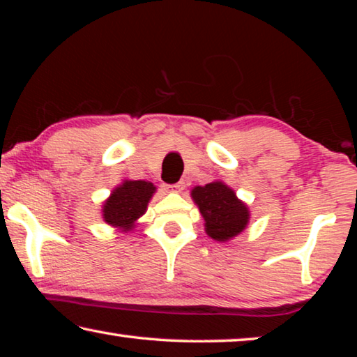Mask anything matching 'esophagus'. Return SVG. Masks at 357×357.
I'll list each match as a JSON object with an SVG mask.
<instances>
[{
    "label": "esophagus",
    "mask_w": 357,
    "mask_h": 357,
    "mask_svg": "<svg viewBox=\"0 0 357 357\" xmlns=\"http://www.w3.org/2000/svg\"><path fill=\"white\" fill-rule=\"evenodd\" d=\"M167 192H172V193H179L181 190L184 189V183L183 181H181V183H176V184H168L167 187Z\"/></svg>",
    "instance_id": "34e87169"
}]
</instances>
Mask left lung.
<instances>
[{"label":"left lung","instance_id":"1","mask_svg":"<svg viewBox=\"0 0 357 357\" xmlns=\"http://www.w3.org/2000/svg\"><path fill=\"white\" fill-rule=\"evenodd\" d=\"M190 197L200 209L204 219V231L211 239L228 243L249 225V206L239 200L236 192L223 181L193 187Z\"/></svg>","mask_w":357,"mask_h":357}]
</instances>
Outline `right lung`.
I'll return each instance as SVG.
<instances>
[{"label": "right lung", "instance_id": "1", "mask_svg": "<svg viewBox=\"0 0 357 357\" xmlns=\"http://www.w3.org/2000/svg\"><path fill=\"white\" fill-rule=\"evenodd\" d=\"M155 190L157 187L149 181L124 179L102 204V219L119 231H132L138 219L146 213Z\"/></svg>", "mask_w": 357, "mask_h": 357}]
</instances>
